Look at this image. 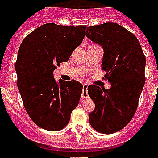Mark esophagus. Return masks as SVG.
<instances>
[{"instance_id":"esophagus-1","label":"esophagus","mask_w":158,"mask_h":158,"mask_svg":"<svg viewBox=\"0 0 158 158\" xmlns=\"http://www.w3.org/2000/svg\"><path fill=\"white\" fill-rule=\"evenodd\" d=\"M88 97H89V95H88V93H87V84H83L81 99H87Z\"/></svg>"}]
</instances>
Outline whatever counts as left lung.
<instances>
[{"mask_svg": "<svg viewBox=\"0 0 158 158\" xmlns=\"http://www.w3.org/2000/svg\"><path fill=\"white\" fill-rule=\"evenodd\" d=\"M86 36L104 49L102 70L111 83L107 90L94 84L87 87L95 105L90 124L100 133L112 134L126 126L136 112L145 82V56L134 34L114 22L88 26Z\"/></svg>", "mask_w": 158, "mask_h": 158, "instance_id": "left-lung-1", "label": "left lung"}]
</instances>
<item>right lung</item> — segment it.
<instances>
[{
	"label": "right lung",
	"instance_id": "right-lung-1",
	"mask_svg": "<svg viewBox=\"0 0 158 158\" xmlns=\"http://www.w3.org/2000/svg\"><path fill=\"white\" fill-rule=\"evenodd\" d=\"M86 28L44 24L20 46L15 64L18 90L28 115L43 129H63L79 104L83 85L74 79L57 82L53 71L81 44Z\"/></svg>",
	"mask_w": 158,
	"mask_h": 158
}]
</instances>
